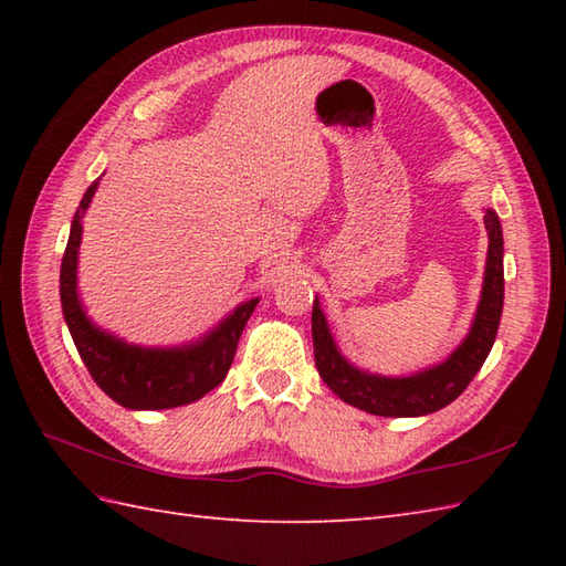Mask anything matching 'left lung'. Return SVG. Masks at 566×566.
Segmentation results:
<instances>
[{
    "label": "left lung",
    "instance_id": "obj_1",
    "mask_svg": "<svg viewBox=\"0 0 566 566\" xmlns=\"http://www.w3.org/2000/svg\"><path fill=\"white\" fill-rule=\"evenodd\" d=\"M484 223L489 231V252L476 314L464 340L438 365L413 371L408 377L371 375L367 369L355 367L335 343L316 296L314 314H311L314 357L321 379L328 384L335 396H340L345 403L359 408V411L375 416L416 418L440 411L467 389V384L482 369L491 347H494L503 311V233L496 211L486 209Z\"/></svg>",
    "mask_w": 566,
    "mask_h": 566
}]
</instances>
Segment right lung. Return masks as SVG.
<instances>
[{
  "instance_id": "1",
  "label": "right lung",
  "mask_w": 566,
  "mask_h": 566,
  "mask_svg": "<svg viewBox=\"0 0 566 566\" xmlns=\"http://www.w3.org/2000/svg\"><path fill=\"white\" fill-rule=\"evenodd\" d=\"M99 179H94L84 191L70 226L63 264H60V304H63L72 340L92 379L118 406L130 411H160V408L199 401L226 379L233 365L240 333L260 298L238 304L201 338L175 347L134 345L99 328L87 316L77 292L82 219L99 187Z\"/></svg>"
}]
</instances>
